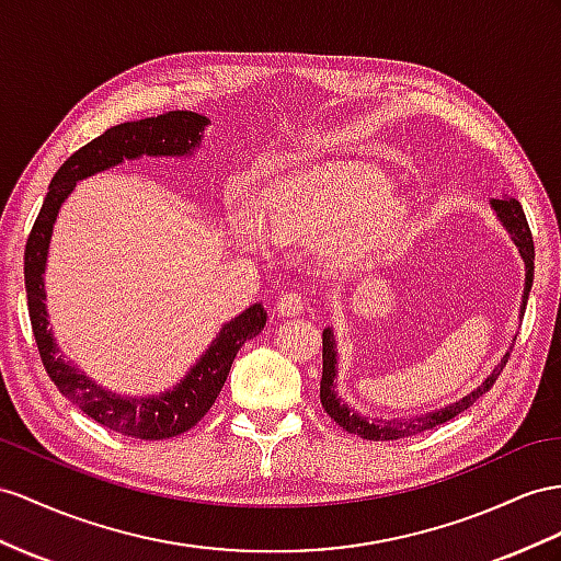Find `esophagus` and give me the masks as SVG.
Returning <instances> with one entry per match:
<instances>
[{
  "label": "esophagus",
  "instance_id": "34e87169",
  "mask_svg": "<svg viewBox=\"0 0 561 561\" xmlns=\"http://www.w3.org/2000/svg\"><path fill=\"white\" fill-rule=\"evenodd\" d=\"M306 306V296L300 291H284L277 300V312L282 318H294Z\"/></svg>",
  "mask_w": 561,
  "mask_h": 561
}]
</instances>
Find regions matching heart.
Segmentation results:
<instances>
[{
	"mask_svg": "<svg viewBox=\"0 0 561 561\" xmlns=\"http://www.w3.org/2000/svg\"><path fill=\"white\" fill-rule=\"evenodd\" d=\"M391 184L365 168H332L320 175L286 180L263 201L265 222L279 239L329 237V247L348 263L367 261L403 234L408 210L391 196ZM241 241L257 239L251 215H237Z\"/></svg>",
	"mask_w": 561,
	"mask_h": 561,
	"instance_id": "heart-1",
	"label": "heart"
}]
</instances>
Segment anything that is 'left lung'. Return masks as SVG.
Instances as JSON below:
<instances>
[{
    "mask_svg": "<svg viewBox=\"0 0 561 561\" xmlns=\"http://www.w3.org/2000/svg\"><path fill=\"white\" fill-rule=\"evenodd\" d=\"M493 206L500 215V220L505 222V227L510 229V234L514 239L516 247H519L524 263H526V289H524V306L522 312L526 310V300H528V291L530 284H534V257H536V249H534V234H530V227L526 222L524 208L516 198H497L493 201ZM336 343H334V334L332 329H324L322 334V381H320V398H322V408L324 412L332 417L341 428H346L348 434H357L365 440H398V438H410L417 436L422 431L434 428L438 424L450 422L457 414H462L467 408H471L477 400L493 389V383L497 381L502 367L507 365L510 353L502 357L500 365L493 369V375L488 377L479 389H473L469 396H465L457 403L436 410V412H426L422 417H412V420H391V422H381V420H367L360 417L355 410H351L343 400L336 396L334 391V379H336Z\"/></svg>",
    "mask_w": 561,
    "mask_h": 561,
    "instance_id": "left-lung-1",
    "label": "left lung"
}]
</instances>
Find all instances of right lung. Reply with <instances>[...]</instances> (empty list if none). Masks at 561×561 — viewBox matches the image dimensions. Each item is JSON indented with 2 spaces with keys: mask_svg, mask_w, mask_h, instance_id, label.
I'll return each mask as SVG.
<instances>
[{
  "mask_svg": "<svg viewBox=\"0 0 561 561\" xmlns=\"http://www.w3.org/2000/svg\"><path fill=\"white\" fill-rule=\"evenodd\" d=\"M208 121L192 111H170L163 116L144 118L137 123L113 125L104 135L80 147L68 161L56 170L51 178L49 192L42 204L37 220L25 241V294L27 312L37 351L45 365L49 379L59 386V391L78 405L88 417L118 431L123 436L161 440L180 436L184 431L196 426V422L213 408L215 398L225 386L239 348L261 334L265 327L263 306H251L239 318L227 322L220 334L215 336L206 355L201 357L196 367L178 383L172 391L153 398H123L99 386L70 365V360L59 353L54 336L47 329V306H45V282L42 272L47 263V249L51 237V225L56 220L64 198L73 192L78 180L90 178L99 170L123 163L125 158L147 156H182L190 153L201 141V127Z\"/></svg>",
  "mask_w": 561,
  "mask_h": 561,
  "instance_id": "add662e5",
  "label": "right lung"
}]
</instances>
